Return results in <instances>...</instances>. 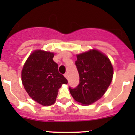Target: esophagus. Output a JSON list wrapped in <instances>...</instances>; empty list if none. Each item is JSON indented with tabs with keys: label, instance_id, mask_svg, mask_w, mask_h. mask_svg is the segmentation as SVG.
<instances>
[{
	"label": "esophagus",
	"instance_id": "1",
	"mask_svg": "<svg viewBox=\"0 0 135 135\" xmlns=\"http://www.w3.org/2000/svg\"><path fill=\"white\" fill-rule=\"evenodd\" d=\"M64 76H65V77L67 78V79H68V78H69L68 74V73H65V74H64Z\"/></svg>",
	"mask_w": 135,
	"mask_h": 135
}]
</instances>
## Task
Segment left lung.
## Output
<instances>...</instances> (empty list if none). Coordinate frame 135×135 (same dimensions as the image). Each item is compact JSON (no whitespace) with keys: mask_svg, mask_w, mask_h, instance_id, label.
<instances>
[{"mask_svg":"<svg viewBox=\"0 0 135 135\" xmlns=\"http://www.w3.org/2000/svg\"><path fill=\"white\" fill-rule=\"evenodd\" d=\"M80 82L76 88H69L75 101L90 105L102 97L112 82L114 70L109 58L93 49L77 55L75 62Z\"/></svg>","mask_w":135,"mask_h":135,"instance_id":"1","label":"left lung"}]
</instances>
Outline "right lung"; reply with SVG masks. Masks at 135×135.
Returning a JSON list of instances; mask_svg holds the SVG:
<instances>
[{
	"mask_svg": "<svg viewBox=\"0 0 135 135\" xmlns=\"http://www.w3.org/2000/svg\"><path fill=\"white\" fill-rule=\"evenodd\" d=\"M54 53L36 50L27 58L21 71V81L29 96L42 105L55 102L58 90L68 80L58 71Z\"/></svg>",
	"mask_w": 135,
	"mask_h": 135,
	"instance_id": "1",
	"label": "right lung"
}]
</instances>
